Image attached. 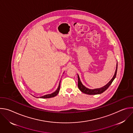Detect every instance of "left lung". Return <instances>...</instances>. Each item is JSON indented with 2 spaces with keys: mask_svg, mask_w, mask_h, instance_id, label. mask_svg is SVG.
I'll list each match as a JSON object with an SVG mask.
<instances>
[{
  "mask_svg": "<svg viewBox=\"0 0 133 133\" xmlns=\"http://www.w3.org/2000/svg\"><path fill=\"white\" fill-rule=\"evenodd\" d=\"M117 65H116V69L115 70V72L114 75L112 77V78L109 81V82L108 83H107V84H106L105 86H104L103 87H101L100 88H97V89H88L87 88H86V87H85L82 83L81 82L80 78L79 77V76L78 75V88L79 89V90L86 94L88 95H97V94H100L102 92H103L104 91H105L109 87V86L111 85V84L112 83V82H113V81L114 80V79L115 78L116 76V74H117Z\"/></svg>",
  "mask_w": 133,
  "mask_h": 133,
  "instance_id": "1",
  "label": "left lung"
}]
</instances>
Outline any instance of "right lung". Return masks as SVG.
Wrapping results in <instances>:
<instances>
[{"label":"right lung","mask_w":133,"mask_h":133,"mask_svg":"<svg viewBox=\"0 0 133 133\" xmlns=\"http://www.w3.org/2000/svg\"><path fill=\"white\" fill-rule=\"evenodd\" d=\"M60 85H61V82L59 83V86H58L57 89L55 92H54L53 93H52L51 94L46 95L42 96L40 98H51V97H54L56 96L59 93V90H60V86H61Z\"/></svg>","instance_id":"add662e5"}]
</instances>
